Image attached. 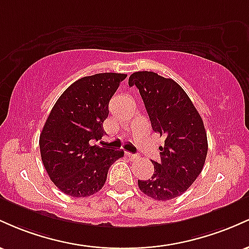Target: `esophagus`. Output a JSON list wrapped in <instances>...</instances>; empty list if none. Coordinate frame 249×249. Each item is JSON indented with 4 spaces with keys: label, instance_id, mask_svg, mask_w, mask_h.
<instances>
[{
    "label": "esophagus",
    "instance_id": "esophagus-1",
    "mask_svg": "<svg viewBox=\"0 0 249 249\" xmlns=\"http://www.w3.org/2000/svg\"><path fill=\"white\" fill-rule=\"evenodd\" d=\"M125 156H126L128 159H131V160H136V159H138V156H137V154H133L131 152H126L125 153Z\"/></svg>",
    "mask_w": 249,
    "mask_h": 249
}]
</instances>
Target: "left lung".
<instances>
[{
    "mask_svg": "<svg viewBox=\"0 0 249 249\" xmlns=\"http://www.w3.org/2000/svg\"><path fill=\"white\" fill-rule=\"evenodd\" d=\"M128 85H136L154 132L165 137L160 161H152L150 179L138 187L154 200L166 201L181 196L196 181L206 160L208 144L204 122L190 97L177 82L152 71L133 72Z\"/></svg>",
    "mask_w": 249,
    "mask_h": 249,
    "instance_id": "obj_1",
    "label": "left lung"
}]
</instances>
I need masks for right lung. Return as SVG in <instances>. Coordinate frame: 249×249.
I'll list each match as a JSON object with an SVG mask.
<instances>
[{"mask_svg":"<svg viewBox=\"0 0 249 249\" xmlns=\"http://www.w3.org/2000/svg\"><path fill=\"white\" fill-rule=\"evenodd\" d=\"M125 73H96L70 85L57 99L39 136L43 165L51 181L75 198L102 190L107 171L123 150L95 145L104 136L108 102Z\"/></svg>","mask_w":249,"mask_h":249,"instance_id":"1","label":"right lung"}]
</instances>
